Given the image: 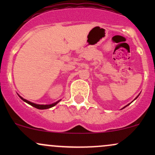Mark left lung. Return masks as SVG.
Returning a JSON list of instances; mask_svg holds the SVG:
<instances>
[{"label":"left lung","mask_w":155,"mask_h":155,"mask_svg":"<svg viewBox=\"0 0 155 155\" xmlns=\"http://www.w3.org/2000/svg\"><path fill=\"white\" fill-rule=\"evenodd\" d=\"M138 97V96H137V97ZM128 105H129V104H128ZM128 105H127V106H128Z\"/></svg>","instance_id":"8db88e82"}]
</instances>
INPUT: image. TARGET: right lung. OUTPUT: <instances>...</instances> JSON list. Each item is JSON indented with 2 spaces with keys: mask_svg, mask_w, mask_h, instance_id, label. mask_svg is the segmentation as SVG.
<instances>
[{
  "mask_svg": "<svg viewBox=\"0 0 155 155\" xmlns=\"http://www.w3.org/2000/svg\"><path fill=\"white\" fill-rule=\"evenodd\" d=\"M19 97H20V98L22 99V100L23 101H25V102H26L27 104H28L31 105L32 106H33V107H35V108H38V109H47V108H51V107H53V106H54L55 105H56V104H58V103L59 102V101H58V102L54 103V104H50V105H38V104H33V103L30 102V101H28L25 100V99L22 98V97H21V96H19Z\"/></svg>",
  "mask_w": 155,
  "mask_h": 155,
  "instance_id": "add662e5",
  "label": "right lung"
}]
</instances>
